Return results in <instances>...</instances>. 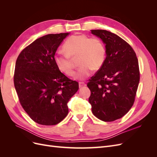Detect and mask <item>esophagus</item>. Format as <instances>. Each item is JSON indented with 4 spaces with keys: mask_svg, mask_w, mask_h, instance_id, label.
<instances>
[{
    "mask_svg": "<svg viewBox=\"0 0 157 157\" xmlns=\"http://www.w3.org/2000/svg\"><path fill=\"white\" fill-rule=\"evenodd\" d=\"M86 86V84L84 83V82H79V88H83Z\"/></svg>",
    "mask_w": 157,
    "mask_h": 157,
    "instance_id": "34e87169",
    "label": "esophagus"
}]
</instances>
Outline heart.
<instances>
[{"mask_svg": "<svg viewBox=\"0 0 157 157\" xmlns=\"http://www.w3.org/2000/svg\"><path fill=\"white\" fill-rule=\"evenodd\" d=\"M66 52H57L54 54L55 64L61 73L69 77L75 75L72 59L78 57L80 67L77 78L80 80L88 77L92 69L97 70L103 65L105 59V48L98 38H90L85 35L70 36L63 44Z\"/></svg>", "mask_w": 157, "mask_h": 157, "instance_id": "heart-1", "label": "heart"}]
</instances>
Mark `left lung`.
Returning a JSON list of instances; mask_svg holds the SVG:
<instances>
[{
  "label": "left lung",
  "mask_w": 157,
  "mask_h": 157,
  "mask_svg": "<svg viewBox=\"0 0 157 157\" xmlns=\"http://www.w3.org/2000/svg\"><path fill=\"white\" fill-rule=\"evenodd\" d=\"M105 43L106 58L89 79V102L95 117L112 122L124 117L135 101L140 74L138 60L132 46L106 30H91Z\"/></svg>",
  "instance_id": "obj_1"
}]
</instances>
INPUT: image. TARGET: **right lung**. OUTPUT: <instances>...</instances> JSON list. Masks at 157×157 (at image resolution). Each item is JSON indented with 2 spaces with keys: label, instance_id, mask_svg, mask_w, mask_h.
<instances>
[{
  "label": "right lung",
  "instance_id": "obj_1",
  "mask_svg": "<svg viewBox=\"0 0 157 157\" xmlns=\"http://www.w3.org/2000/svg\"><path fill=\"white\" fill-rule=\"evenodd\" d=\"M68 33L39 38L18 56L13 83L21 105L39 124H58L67 115L69 99L78 83L57 68L54 56Z\"/></svg>",
  "mask_w": 157,
  "mask_h": 157
}]
</instances>
